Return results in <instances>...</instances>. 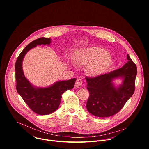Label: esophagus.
<instances>
[{
    "mask_svg": "<svg viewBox=\"0 0 149 149\" xmlns=\"http://www.w3.org/2000/svg\"><path fill=\"white\" fill-rule=\"evenodd\" d=\"M83 84V80L81 78H78L75 83V87L76 88H81Z\"/></svg>",
    "mask_w": 149,
    "mask_h": 149,
    "instance_id": "esophagus-1",
    "label": "esophagus"
}]
</instances>
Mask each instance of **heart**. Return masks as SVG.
I'll use <instances>...</instances> for the list:
<instances>
[{"label":"heart","mask_w":149,"mask_h":149,"mask_svg":"<svg viewBox=\"0 0 149 149\" xmlns=\"http://www.w3.org/2000/svg\"><path fill=\"white\" fill-rule=\"evenodd\" d=\"M111 56L99 47H91L80 50L76 57L77 64L88 66V73L93 76L101 74L111 61Z\"/></svg>","instance_id":"heart-1"}]
</instances>
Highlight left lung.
<instances>
[{"label":"left lung","mask_w":149,"mask_h":149,"mask_svg":"<svg viewBox=\"0 0 149 149\" xmlns=\"http://www.w3.org/2000/svg\"><path fill=\"white\" fill-rule=\"evenodd\" d=\"M127 58V63L120 69L94 77H86L89 92L86 107L91 114L100 118L111 116L120 111L134 94L137 68L128 54ZM119 77L124 78L123 84L116 88L111 80Z\"/></svg>","instance_id":"1"}]
</instances>
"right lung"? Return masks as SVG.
<instances>
[{"mask_svg": "<svg viewBox=\"0 0 149 149\" xmlns=\"http://www.w3.org/2000/svg\"><path fill=\"white\" fill-rule=\"evenodd\" d=\"M50 38L41 37L30 43L19 55L15 65L16 88L18 93L29 107L35 113L45 115L54 112L60 106L62 95L73 88L76 79L57 82L49 87L36 88L24 77L22 61L26 53L37 45H49Z\"/></svg>", "mask_w": 149, "mask_h": 149, "instance_id": "obj_1", "label": "right lung"}]
</instances>
